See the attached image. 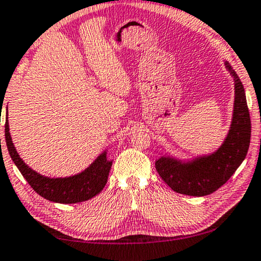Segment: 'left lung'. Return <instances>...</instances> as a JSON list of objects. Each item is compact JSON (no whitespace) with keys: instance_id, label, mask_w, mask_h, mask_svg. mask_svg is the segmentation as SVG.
<instances>
[{"instance_id":"obj_1","label":"left lung","mask_w":261,"mask_h":261,"mask_svg":"<svg viewBox=\"0 0 261 261\" xmlns=\"http://www.w3.org/2000/svg\"><path fill=\"white\" fill-rule=\"evenodd\" d=\"M226 70L234 82L233 113L225 140L214 153L179 160L161 156L155 168L172 190L189 196H206L219 189L245 160L251 140V119L245 90L236 71L227 62Z\"/></svg>"}]
</instances>
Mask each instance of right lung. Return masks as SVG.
<instances>
[{"label": "right lung", "instance_id": "obj_1", "mask_svg": "<svg viewBox=\"0 0 261 261\" xmlns=\"http://www.w3.org/2000/svg\"><path fill=\"white\" fill-rule=\"evenodd\" d=\"M6 142L8 151L16 167L21 171L23 177L30 187L47 200L62 204H73L89 200L97 196L106 186L108 174L112 167V160L107 159V150H103L85 170L69 177H47L31 169L16 150L11 140L8 122V112L6 118Z\"/></svg>", "mask_w": 261, "mask_h": 261}]
</instances>
